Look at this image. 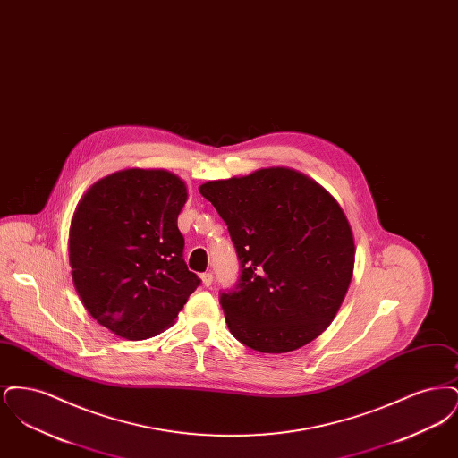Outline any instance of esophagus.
I'll return each instance as SVG.
<instances>
[{
	"instance_id": "esophagus-1",
	"label": "esophagus",
	"mask_w": 458,
	"mask_h": 458,
	"mask_svg": "<svg viewBox=\"0 0 458 458\" xmlns=\"http://www.w3.org/2000/svg\"><path fill=\"white\" fill-rule=\"evenodd\" d=\"M200 280H202L204 286H211V284H213V273H202Z\"/></svg>"
}]
</instances>
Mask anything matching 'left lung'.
<instances>
[{
    "instance_id": "obj_1",
    "label": "left lung",
    "mask_w": 458,
    "mask_h": 458,
    "mask_svg": "<svg viewBox=\"0 0 458 458\" xmlns=\"http://www.w3.org/2000/svg\"><path fill=\"white\" fill-rule=\"evenodd\" d=\"M199 192L226 223L239 258L237 284L219 293L230 333L262 353L318 338L344 302L355 259L338 202L290 168L208 182Z\"/></svg>"
}]
</instances>
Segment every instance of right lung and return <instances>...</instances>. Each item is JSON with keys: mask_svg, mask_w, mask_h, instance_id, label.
<instances>
[{"mask_svg": "<svg viewBox=\"0 0 458 458\" xmlns=\"http://www.w3.org/2000/svg\"><path fill=\"white\" fill-rule=\"evenodd\" d=\"M185 200L178 176L131 168L99 180L79 202L70 226L73 284L89 314L122 338L172 327L200 284L176 225Z\"/></svg>", "mask_w": 458, "mask_h": 458, "instance_id": "add662e5", "label": "right lung"}]
</instances>
